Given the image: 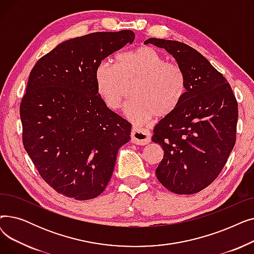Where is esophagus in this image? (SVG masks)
Returning a JSON list of instances; mask_svg holds the SVG:
<instances>
[{
	"instance_id": "obj_1",
	"label": "esophagus",
	"mask_w": 254,
	"mask_h": 254,
	"mask_svg": "<svg viewBox=\"0 0 254 254\" xmlns=\"http://www.w3.org/2000/svg\"><path fill=\"white\" fill-rule=\"evenodd\" d=\"M151 141V134L148 129L132 127L131 142L137 145H147Z\"/></svg>"
}]
</instances>
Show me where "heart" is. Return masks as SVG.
Segmentation results:
<instances>
[{
  "label": "heart",
  "mask_w": 254,
  "mask_h": 254,
  "mask_svg": "<svg viewBox=\"0 0 254 254\" xmlns=\"http://www.w3.org/2000/svg\"><path fill=\"white\" fill-rule=\"evenodd\" d=\"M95 81L100 98L116 111L132 85L130 100L125 108L127 117L143 125L154 115L166 118L178 108L186 91L184 72L175 63L166 62L161 52L142 46L120 53L116 66L103 61L96 68Z\"/></svg>",
  "instance_id": "1"
}]
</instances>
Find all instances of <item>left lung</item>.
Returning <instances> with one entry per match:
<instances>
[{
  "instance_id": "1",
  "label": "left lung",
  "mask_w": 254,
  "mask_h": 254,
  "mask_svg": "<svg viewBox=\"0 0 254 254\" xmlns=\"http://www.w3.org/2000/svg\"><path fill=\"white\" fill-rule=\"evenodd\" d=\"M144 44L167 50L186 79L181 104L153 129L152 141L164 149L156 177L172 192L196 193L216 179L234 148L237 100L223 75L192 47L156 38Z\"/></svg>"
}]
</instances>
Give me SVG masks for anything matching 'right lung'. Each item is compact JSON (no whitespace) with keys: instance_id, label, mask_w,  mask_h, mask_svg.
I'll use <instances>...</instances> for the list:
<instances>
[{"instance_id":"1","label":"right lung","mask_w":254,"mask_h":254,"mask_svg":"<svg viewBox=\"0 0 254 254\" xmlns=\"http://www.w3.org/2000/svg\"><path fill=\"white\" fill-rule=\"evenodd\" d=\"M129 30L66 40L40 59L20 103L22 142L40 176L78 201L100 195L131 125L106 107L97 91V65L134 42Z\"/></svg>"}]
</instances>
